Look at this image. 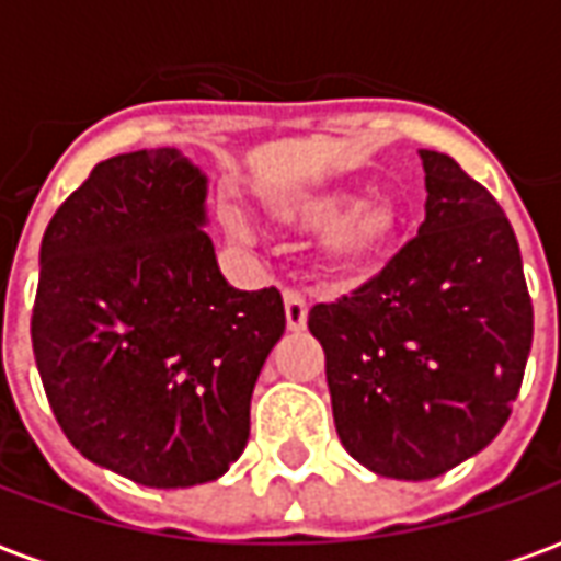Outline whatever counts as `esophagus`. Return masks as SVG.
Here are the masks:
<instances>
[{"mask_svg":"<svg viewBox=\"0 0 561 561\" xmlns=\"http://www.w3.org/2000/svg\"><path fill=\"white\" fill-rule=\"evenodd\" d=\"M306 316H309V306H306L304 294L285 291V321H288V330H304Z\"/></svg>","mask_w":561,"mask_h":561,"instance_id":"obj_1","label":"esophagus"}]
</instances>
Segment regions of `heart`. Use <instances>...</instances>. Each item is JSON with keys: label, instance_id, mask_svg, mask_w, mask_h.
<instances>
[{"label": "heart", "instance_id": "b5f03b06", "mask_svg": "<svg viewBox=\"0 0 561 561\" xmlns=\"http://www.w3.org/2000/svg\"><path fill=\"white\" fill-rule=\"evenodd\" d=\"M354 195L352 185H312L273 204V219L288 231L331 225L321 240V261L336 279H357L381 267L405 228V209L397 197L373 195L352 207ZM231 231L240 233L237 221H231Z\"/></svg>", "mask_w": 561, "mask_h": 561}]
</instances>
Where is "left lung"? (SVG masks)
I'll use <instances>...</instances> for the list:
<instances>
[{
  "label": "left lung",
  "instance_id": "obj_1",
  "mask_svg": "<svg viewBox=\"0 0 561 561\" xmlns=\"http://www.w3.org/2000/svg\"><path fill=\"white\" fill-rule=\"evenodd\" d=\"M426 219L376 276L309 309L345 450L385 478L426 481L493 442L531 348L517 237L457 161L421 149Z\"/></svg>",
  "mask_w": 561,
  "mask_h": 561
}]
</instances>
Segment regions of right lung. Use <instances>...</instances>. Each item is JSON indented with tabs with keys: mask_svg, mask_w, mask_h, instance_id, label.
<instances>
[{
	"mask_svg": "<svg viewBox=\"0 0 561 561\" xmlns=\"http://www.w3.org/2000/svg\"><path fill=\"white\" fill-rule=\"evenodd\" d=\"M207 176L180 149L99 161L42 240L32 352L68 442L144 486L216 481L285 333L276 288L237 291L204 231Z\"/></svg>",
	"mask_w": 561,
	"mask_h": 561,
	"instance_id": "add662e5",
	"label": "right lung"
}]
</instances>
